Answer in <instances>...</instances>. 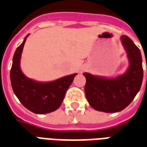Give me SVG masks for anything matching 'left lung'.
<instances>
[{
	"instance_id": "8db88e82",
	"label": "left lung",
	"mask_w": 147,
	"mask_h": 147,
	"mask_svg": "<svg viewBox=\"0 0 147 147\" xmlns=\"http://www.w3.org/2000/svg\"><path fill=\"white\" fill-rule=\"evenodd\" d=\"M121 41L127 53L130 65L125 74L115 79H105L83 73L85 94L91 107L105 113L120 112L126 108L139 92L143 79L142 56L139 49L127 35Z\"/></svg>"
}]
</instances>
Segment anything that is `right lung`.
I'll use <instances>...</instances> for the list:
<instances>
[{"mask_svg":"<svg viewBox=\"0 0 147 147\" xmlns=\"http://www.w3.org/2000/svg\"><path fill=\"white\" fill-rule=\"evenodd\" d=\"M27 37L16 49L13 56L10 71L11 87L25 108L37 114L49 113L61 106L67 90L77 74L64 76L50 83H38L27 79L20 67L21 53Z\"/></svg>","mask_w":147,"mask_h":147,"instance_id":"1","label":"right lung"}]
</instances>
